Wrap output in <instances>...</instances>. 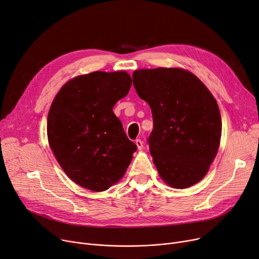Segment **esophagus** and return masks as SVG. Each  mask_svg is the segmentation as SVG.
I'll use <instances>...</instances> for the list:
<instances>
[{
	"label": "esophagus",
	"mask_w": 259,
	"mask_h": 259,
	"mask_svg": "<svg viewBox=\"0 0 259 259\" xmlns=\"http://www.w3.org/2000/svg\"><path fill=\"white\" fill-rule=\"evenodd\" d=\"M135 145L138 146L139 150H143V148H144V142H143L142 140H137V141H135Z\"/></svg>",
	"instance_id": "esophagus-1"
}]
</instances>
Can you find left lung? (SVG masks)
Returning a JSON list of instances; mask_svg holds the SVG:
<instances>
[{
  "label": "left lung",
  "instance_id": "8db88e82",
  "mask_svg": "<svg viewBox=\"0 0 259 259\" xmlns=\"http://www.w3.org/2000/svg\"><path fill=\"white\" fill-rule=\"evenodd\" d=\"M132 76L139 97L152 111L149 149L160 179L175 189L197 184L221 143L222 117L215 98L183 68L139 69Z\"/></svg>",
  "mask_w": 259,
  "mask_h": 259
}]
</instances>
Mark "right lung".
<instances>
[{
    "mask_svg": "<svg viewBox=\"0 0 259 259\" xmlns=\"http://www.w3.org/2000/svg\"><path fill=\"white\" fill-rule=\"evenodd\" d=\"M131 85L124 70L77 75L50 106L47 138L54 157L68 178L93 192L119 182L138 149L113 113Z\"/></svg>",
    "mask_w": 259,
    "mask_h": 259,
    "instance_id": "1",
    "label": "right lung"
}]
</instances>
